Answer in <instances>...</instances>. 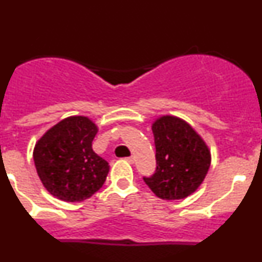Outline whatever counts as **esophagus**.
<instances>
[{
    "label": "esophagus",
    "instance_id": "esophagus-1",
    "mask_svg": "<svg viewBox=\"0 0 262 262\" xmlns=\"http://www.w3.org/2000/svg\"><path fill=\"white\" fill-rule=\"evenodd\" d=\"M125 159L129 162V163H134V157L133 156L128 157V158H125Z\"/></svg>",
    "mask_w": 262,
    "mask_h": 262
}]
</instances>
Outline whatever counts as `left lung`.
Masks as SVG:
<instances>
[{
	"instance_id": "left-lung-1",
	"label": "left lung",
	"mask_w": 262,
	"mask_h": 262,
	"mask_svg": "<svg viewBox=\"0 0 262 262\" xmlns=\"http://www.w3.org/2000/svg\"><path fill=\"white\" fill-rule=\"evenodd\" d=\"M156 144V172L143 177L162 200H182L201 186L211 166V152L200 134L173 115H163L152 124Z\"/></svg>"
}]
</instances>
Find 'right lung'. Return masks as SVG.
Masks as SVG:
<instances>
[{"label": "right lung", "instance_id": "right-lung-1", "mask_svg": "<svg viewBox=\"0 0 262 262\" xmlns=\"http://www.w3.org/2000/svg\"><path fill=\"white\" fill-rule=\"evenodd\" d=\"M98 126L74 115L49 129L34 148V162L43 187L65 202H80L98 192L109 163L92 148Z\"/></svg>", "mask_w": 262, "mask_h": 262}]
</instances>
